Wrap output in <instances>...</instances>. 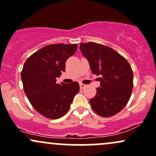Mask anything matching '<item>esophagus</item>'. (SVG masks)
Segmentation results:
<instances>
[{"instance_id":"obj_1","label":"esophagus","mask_w":156,"mask_h":156,"mask_svg":"<svg viewBox=\"0 0 156 156\" xmlns=\"http://www.w3.org/2000/svg\"><path fill=\"white\" fill-rule=\"evenodd\" d=\"M80 88H81V89H83V88H84L85 87V85L83 84V83H80Z\"/></svg>"}]
</instances>
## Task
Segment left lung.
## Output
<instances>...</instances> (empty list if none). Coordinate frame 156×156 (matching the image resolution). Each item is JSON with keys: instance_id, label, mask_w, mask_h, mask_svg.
Returning <instances> with one entry per match:
<instances>
[{"instance_id": "obj_1", "label": "left lung", "mask_w": 156, "mask_h": 156, "mask_svg": "<svg viewBox=\"0 0 156 156\" xmlns=\"http://www.w3.org/2000/svg\"><path fill=\"white\" fill-rule=\"evenodd\" d=\"M80 49L100 85L90 100L91 108L102 117H111L126 106L133 88V73L125 58L109 47L94 42L82 43Z\"/></svg>"}]
</instances>
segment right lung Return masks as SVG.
I'll return each mask as SVG.
<instances>
[{
  "label": "right lung",
  "mask_w": 156,
  "mask_h": 156,
  "mask_svg": "<svg viewBox=\"0 0 156 156\" xmlns=\"http://www.w3.org/2000/svg\"><path fill=\"white\" fill-rule=\"evenodd\" d=\"M76 49V44L47 45L25 62L21 71L24 92L33 108L46 118L64 116L80 91L77 82L56 83L65 71L66 60Z\"/></svg>",
  "instance_id": "obj_1"
}]
</instances>
